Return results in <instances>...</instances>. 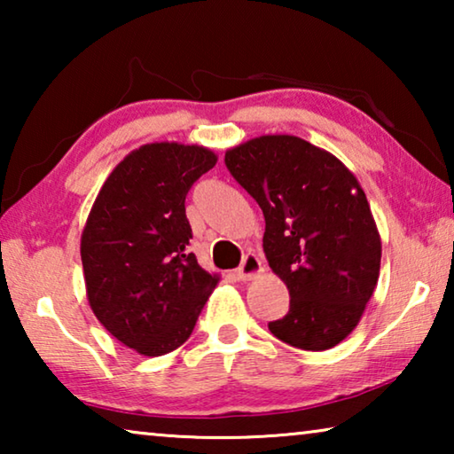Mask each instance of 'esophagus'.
Here are the masks:
<instances>
[{"label": "esophagus", "instance_id": "obj_1", "mask_svg": "<svg viewBox=\"0 0 454 454\" xmlns=\"http://www.w3.org/2000/svg\"><path fill=\"white\" fill-rule=\"evenodd\" d=\"M262 272V260H260L254 252H250V254H246L240 268L236 270L238 280H252L256 278V276Z\"/></svg>", "mask_w": 454, "mask_h": 454}]
</instances>
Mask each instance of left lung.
<instances>
[{
    "mask_svg": "<svg viewBox=\"0 0 454 454\" xmlns=\"http://www.w3.org/2000/svg\"><path fill=\"white\" fill-rule=\"evenodd\" d=\"M226 168L266 220L264 254L290 310L268 322L282 342L328 350L356 328L380 272V234L347 166L296 136H260L226 152Z\"/></svg>",
    "mask_w": 454,
    "mask_h": 454,
    "instance_id": "8db88e82",
    "label": "left lung"
}]
</instances>
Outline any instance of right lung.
<instances>
[{
	"label": "right lung",
	"mask_w": 454,
	"mask_h": 454,
	"mask_svg": "<svg viewBox=\"0 0 454 454\" xmlns=\"http://www.w3.org/2000/svg\"><path fill=\"white\" fill-rule=\"evenodd\" d=\"M202 145L145 144L107 176L82 232L88 302L112 336L144 356L188 340L218 274L188 250L186 194L216 166Z\"/></svg>",
	"instance_id": "obj_1"
}]
</instances>
